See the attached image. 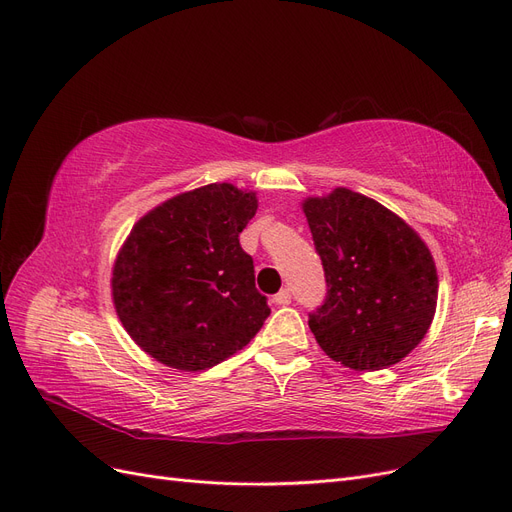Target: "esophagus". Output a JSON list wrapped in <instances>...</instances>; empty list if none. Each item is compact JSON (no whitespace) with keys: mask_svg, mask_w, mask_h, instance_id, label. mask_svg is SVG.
Segmentation results:
<instances>
[{"mask_svg":"<svg viewBox=\"0 0 512 512\" xmlns=\"http://www.w3.org/2000/svg\"><path fill=\"white\" fill-rule=\"evenodd\" d=\"M274 303L276 305H288V303H291V291H288V288H282V291L274 297Z\"/></svg>","mask_w":512,"mask_h":512,"instance_id":"esophagus-1","label":"esophagus"}]
</instances>
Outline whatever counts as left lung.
Returning a JSON list of instances; mask_svg holds the SVG:
<instances>
[{
    "instance_id": "obj_1",
    "label": "left lung",
    "mask_w": 512,
    "mask_h": 512,
    "mask_svg": "<svg viewBox=\"0 0 512 512\" xmlns=\"http://www.w3.org/2000/svg\"><path fill=\"white\" fill-rule=\"evenodd\" d=\"M303 213L328 286L309 314L318 345L353 370L402 362L435 316L439 284L427 244L402 217L347 188L307 198Z\"/></svg>"
}]
</instances>
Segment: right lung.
I'll return each mask as SVG.
<instances>
[{
    "mask_svg": "<svg viewBox=\"0 0 512 512\" xmlns=\"http://www.w3.org/2000/svg\"><path fill=\"white\" fill-rule=\"evenodd\" d=\"M255 211V192L209 184L169 198L133 226L110 286L123 328L154 360L184 372L211 368L270 316L253 257L238 240Z\"/></svg>",
    "mask_w": 512,
    "mask_h": 512,
    "instance_id": "add662e5",
    "label": "right lung"
}]
</instances>
